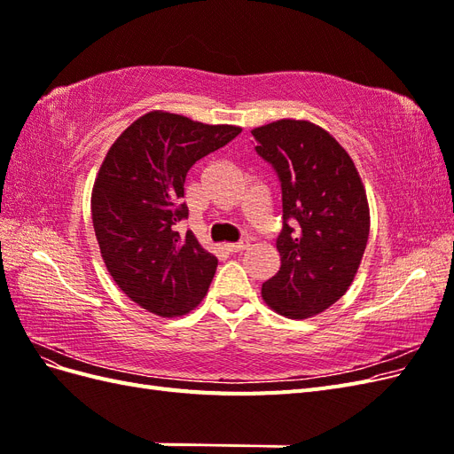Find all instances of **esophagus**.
Returning a JSON list of instances; mask_svg holds the SVG:
<instances>
[{
  "label": "esophagus",
  "instance_id": "esophagus-1",
  "mask_svg": "<svg viewBox=\"0 0 454 454\" xmlns=\"http://www.w3.org/2000/svg\"><path fill=\"white\" fill-rule=\"evenodd\" d=\"M225 248H227L229 252H232V254L244 252V250L250 248V240L244 239V240H240V242H229V244H225Z\"/></svg>",
  "mask_w": 454,
  "mask_h": 454
}]
</instances>
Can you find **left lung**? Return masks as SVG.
<instances>
[{
    "mask_svg": "<svg viewBox=\"0 0 454 454\" xmlns=\"http://www.w3.org/2000/svg\"><path fill=\"white\" fill-rule=\"evenodd\" d=\"M252 136L278 174L284 219L280 270L261 297L286 318H310L337 303L360 269L369 237L365 187L345 147L310 121L280 119Z\"/></svg>",
    "mask_w": 454,
    "mask_h": 454,
    "instance_id": "1",
    "label": "left lung"
}]
</instances>
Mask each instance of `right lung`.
Listing matches in <instances>:
<instances>
[{"instance_id": "add662e5", "label": "right lung", "mask_w": 454, "mask_h": 454, "mask_svg": "<svg viewBox=\"0 0 454 454\" xmlns=\"http://www.w3.org/2000/svg\"><path fill=\"white\" fill-rule=\"evenodd\" d=\"M242 132L184 115L149 112L122 130L92 187V225L107 272L136 305L162 318L193 310L210 287L217 257L176 223L189 168Z\"/></svg>"}]
</instances>
